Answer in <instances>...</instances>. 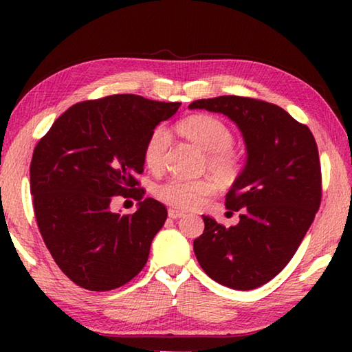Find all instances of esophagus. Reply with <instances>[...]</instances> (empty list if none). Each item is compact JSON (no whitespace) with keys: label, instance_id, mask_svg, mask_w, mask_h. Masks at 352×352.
<instances>
[{"label":"esophagus","instance_id":"obj_1","mask_svg":"<svg viewBox=\"0 0 352 352\" xmlns=\"http://www.w3.org/2000/svg\"><path fill=\"white\" fill-rule=\"evenodd\" d=\"M168 214H169L170 219H180V217L184 216L183 211H178V210H175V208H170V210L168 211Z\"/></svg>","mask_w":352,"mask_h":352}]
</instances>
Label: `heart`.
<instances>
[{
	"instance_id": "b5f03b06",
	"label": "heart",
	"mask_w": 352,
	"mask_h": 352,
	"mask_svg": "<svg viewBox=\"0 0 352 352\" xmlns=\"http://www.w3.org/2000/svg\"><path fill=\"white\" fill-rule=\"evenodd\" d=\"M178 132L184 138L206 152L205 169L222 183H233L241 177L245 160L243 155L233 147L234 133L222 119L199 113L190 115L178 122ZM169 146V133L164 127H155L146 138L142 147V160L147 169L157 172L163 168L166 151ZM216 189L211 178L184 180L172 177L155 186L153 194L160 201L177 210H194L204 205Z\"/></svg>"
}]
</instances>
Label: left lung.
Masks as SVG:
<instances>
[{
  "mask_svg": "<svg viewBox=\"0 0 352 352\" xmlns=\"http://www.w3.org/2000/svg\"><path fill=\"white\" fill-rule=\"evenodd\" d=\"M189 109L223 113L239 126L248 160L226 194L239 223L225 226L204 216L194 241L201 269L236 290L269 283L294 258L321 204L318 147L306 124L265 100L219 96L194 100Z\"/></svg>",
  "mask_w": 352,
  "mask_h": 352,
  "instance_id": "1",
  "label": "left lung"
}]
</instances>
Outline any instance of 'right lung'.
I'll return each instance as SVG.
<instances>
[{"instance_id":"add662e5","label":"right lung","mask_w":352,"mask_h":352,"mask_svg":"<svg viewBox=\"0 0 352 352\" xmlns=\"http://www.w3.org/2000/svg\"><path fill=\"white\" fill-rule=\"evenodd\" d=\"M178 107L136 94L83 100L58 116L35 146V220L58 269L82 289H118L146 265L168 210L142 199L146 189L136 175L144 172L148 133ZM118 195L142 199L139 211L111 213L109 201Z\"/></svg>"}]
</instances>
